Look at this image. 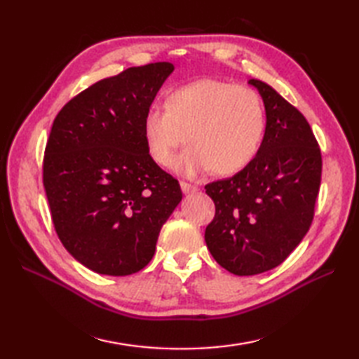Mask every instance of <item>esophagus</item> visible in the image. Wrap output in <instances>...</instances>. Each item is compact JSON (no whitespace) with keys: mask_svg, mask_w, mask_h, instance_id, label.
I'll return each instance as SVG.
<instances>
[{"mask_svg":"<svg viewBox=\"0 0 359 359\" xmlns=\"http://www.w3.org/2000/svg\"><path fill=\"white\" fill-rule=\"evenodd\" d=\"M180 187H182V191H184L185 194H191V193H196L197 188L196 185H193V184H188V182H180Z\"/></svg>","mask_w":359,"mask_h":359,"instance_id":"esophagus-1","label":"esophagus"}]
</instances>
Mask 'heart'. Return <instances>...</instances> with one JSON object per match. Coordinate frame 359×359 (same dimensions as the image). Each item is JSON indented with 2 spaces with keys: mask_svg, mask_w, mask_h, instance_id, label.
<instances>
[{
  "mask_svg": "<svg viewBox=\"0 0 359 359\" xmlns=\"http://www.w3.org/2000/svg\"><path fill=\"white\" fill-rule=\"evenodd\" d=\"M163 106H152L142 120L144 147L160 166L170 165L185 142L175 170L185 175L210 170L226 177L253 163L262 148L269 118L255 89L203 79L170 90Z\"/></svg>",
  "mask_w": 359,
  "mask_h": 359,
  "instance_id": "1",
  "label": "heart"
}]
</instances>
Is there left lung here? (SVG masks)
<instances>
[{
  "instance_id": "obj_1",
  "label": "left lung",
  "mask_w": 359,
  "mask_h": 359,
  "mask_svg": "<svg viewBox=\"0 0 359 359\" xmlns=\"http://www.w3.org/2000/svg\"><path fill=\"white\" fill-rule=\"evenodd\" d=\"M266 108V134L253 163L205 189L215 219L205 242L216 262L238 276L280 265L315 217L323 157L307 118L261 80H250Z\"/></svg>"
}]
</instances>
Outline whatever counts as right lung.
Returning a JSON list of instances; mask_svg holds the SVG:
<instances>
[{
	"label": "right lung",
	"mask_w": 359,
	"mask_h": 359,
	"mask_svg": "<svg viewBox=\"0 0 359 359\" xmlns=\"http://www.w3.org/2000/svg\"><path fill=\"white\" fill-rule=\"evenodd\" d=\"M174 71L129 67L94 83L57 114L43 185L65 248L98 274L128 276L154 256L160 228L182 201L179 180L148 154L142 120Z\"/></svg>",
	"instance_id": "add662e5"
}]
</instances>
